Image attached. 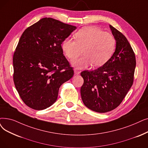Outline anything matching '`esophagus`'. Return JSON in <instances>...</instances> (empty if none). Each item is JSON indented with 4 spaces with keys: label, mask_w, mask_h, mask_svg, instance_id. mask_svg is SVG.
Masks as SVG:
<instances>
[{
    "label": "esophagus",
    "mask_w": 148,
    "mask_h": 148,
    "mask_svg": "<svg viewBox=\"0 0 148 148\" xmlns=\"http://www.w3.org/2000/svg\"><path fill=\"white\" fill-rule=\"evenodd\" d=\"M80 71H79L77 69H75L74 70V74L75 75H79V74H80Z\"/></svg>",
    "instance_id": "34e87169"
}]
</instances>
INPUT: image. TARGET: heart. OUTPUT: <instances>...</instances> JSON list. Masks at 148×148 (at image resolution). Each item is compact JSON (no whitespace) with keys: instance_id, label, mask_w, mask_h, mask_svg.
Here are the masks:
<instances>
[{"instance_id":"heart-1","label":"heart","mask_w":148,"mask_h":148,"mask_svg":"<svg viewBox=\"0 0 148 148\" xmlns=\"http://www.w3.org/2000/svg\"><path fill=\"white\" fill-rule=\"evenodd\" d=\"M75 40L66 38L62 43L64 54L73 60L79 56L83 49L84 56L72 61L77 69L86 68L90 65L97 67L105 64L111 58L116 41L112 34L104 32L97 27H85L74 35Z\"/></svg>"}]
</instances>
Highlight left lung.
Here are the masks:
<instances>
[{"instance_id":"left-lung-1","label":"left lung","mask_w":148,"mask_h":148,"mask_svg":"<svg viewBox=\"0 0 148 148\" xmlns=\"http://www.w3.org/2000/svg\"><path fill=\"white\" fill-rule=\"evenodd\" d=\"M116 40L111 58L97 69L83 71L80 89L82 101L90 110L104 113L114 110L123 101L134 82L136 56L126 37L110 25Z\"/></svg>"}]
</instances>
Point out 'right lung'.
Returning a JSON list of instances; mask_svg holds the SVG:
<instances>
[{
	"label": "right lung",
	"mask_w": 148,
	"mask_h": 148,
	"mask_svg": "<svg viewBox=\"0 0 148 148\" xmlns=\"http://www.w3.org/2000/svg\"><path fill=\"white\" fill-rule=\"evenodd\" d=\"M76 27L45 17L24 31L13 55V80L25 105L43 110L54 104L63 83L74 75L63 41Z\"/></svg>",
	"instance_id": "1"
}]
</instances>
